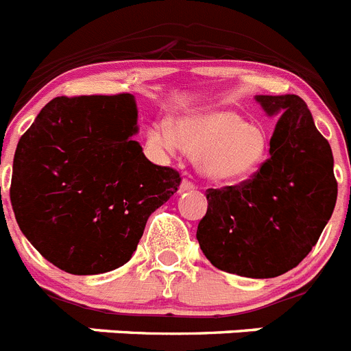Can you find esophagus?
<instances>
[{
	"instance_id": "obj_1",
	"label": "esophagus",
	"mask_w": 351,
	"mask_h": 351,
	"mask_svg": "<svg viewBox=\"0 0 351 351\" xmlns=\"http://www.w3.org/2000/svg\"><path fill=\"white\" fill-rule=\"evenodd\" d=\"M191 190H195V184L191 181H188V179H184V181L181 182V186H179V193H186V191Z\"/></svg>"
}]
</instances>
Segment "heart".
<instances>
[{
    "label": "heart",
    "instance_id": "heart-1",
    "mask_svg": "<svg viewBox=\"0 0 351 351\" xmlns=\"http://www.w3.org/2000/svg\"><path fill=\"white\" fill-rule=\"evenodd\" d=\"M149 142L158 149L172 151L181 145L193 156L195 167L208 181L229 184L254 178L269 156V134L234 110H215L182 117L172 130L156 124Z\"/></svg>",
    "mask_w": 351,
    "mask_h": 351
}]
</instances>
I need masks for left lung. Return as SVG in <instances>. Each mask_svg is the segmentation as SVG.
<instances>
[{
  "instance_id": "1",
  "label": "left lung",
  "mask_w": 351,
  "mask_h": 351,
  "mask_svg": "<svg viewBox=\"0 0 351 351\" xmlns=\"http://www.w3.org/2000/svg\"><path fill=\"white\" fill-rule=\"evenodd\" d=\"M277 115L269 158L247 181L206 191L208 211L197 239L218 269L271 278L302 263L330 220L337 200L330 143L316 130L304 99L256 95Z\"/></svg>"
}]
</instances>
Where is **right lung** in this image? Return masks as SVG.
Masks as SVG:
<instances>
[{
    "mask_svg": "<svg viewBox=\"0 0 351 351\" xmlns=\"http://www.w3.org/2000/svg\"><path fill=\"white\" fill-rule=\"evenodd\" d=\"M131 94L55 97L14 156L10 202L23 234L73 275L130 261L151 213L178 191L181 176L147 160L134 142Z\"/></svg>",
    "mask_w": 351,
    "mask_h": 351,
    "instance_id": "right-lung-1",
    "label": "right lung"
}]
</instances>
